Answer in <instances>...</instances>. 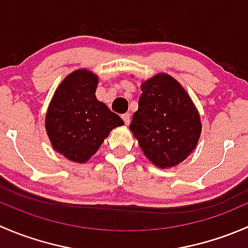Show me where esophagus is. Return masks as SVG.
Listing matches in <instances>:
<instances>
[{
    "mask_svg": "<svg viewBox=\"0 0 248 248\" xmlns=\"http://www.w3.org/2000/svg\"><path fill=\"white\" fill-rule=\"evenodd\" d=\"M121 117H122V120H124V124H126L127 126H128L129 121H131V115H129V114H124Z\"/></svg>",
    "mask_w": 248,
    "mask_h": 248,
    "instance_id": "esophagus-1",
    "label": "esophagus"
}]
</instances>
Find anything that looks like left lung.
I'll return each instance as SVG.
<instances>
[{
    "mask_svg": "<svg viewBox=\"0 0 248 248\" xmlns=\"http://www.w3.org/2000/svg\"><path fill=\"white\" fill-rule=\"evenodd\" d=\"M139 108L129 129L151 163L162 169L184 162L198 145L202 121L198 109L181 84L157 73L140 85Z\"/></svg>",
    "mask_w": 248,
    "mask_h": 248,
    "instance_id": "obj_1",
    "label": "left lung"
}]
</instances>
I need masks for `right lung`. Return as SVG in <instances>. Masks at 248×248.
I'll list each match as a JSON object with an SVG mask.
<instances>
[{
	"mask_svg": "<svg viewBox=\"0 0 248 248\" xmlns=\"http://www.w3.org/2000/svg\"><path fill=\"white\" fill-rule=\"evenodd\" d=\"M98 76L86 68L68 74L57 86L46 115V131L55 151L74 163H86L110 132L124 121L96 97Z\"/></svg>",
	"mask_w": 248,
	"mask_h": 248,
	"instance_id": "right-lung-1",
	"label": "right lung"
}]
</instances>
